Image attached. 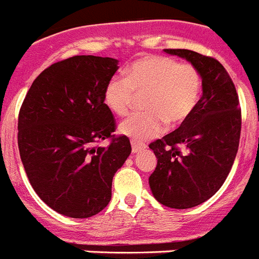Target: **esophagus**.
<instances>
[{
  "label": "esophagus",
  "instance_id": "1",
  "mask_svg": "<svg viewBox=\"0 0 259 259\" xmlns=\"http://www.w3.org/2000/svg\"><path fill=\"white\" fill-rule=\"evenodd\" d=\"M132 153H139V152L144 151L145 148H147V145L145 144H139V143H136V141L132 140Z\"/></svg>",
  "mask_w": 259,
  "mask_h": 259
}]
</instances>
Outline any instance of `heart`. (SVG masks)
<instances>
[{
	"label": "heart",
	"instance_id": "obj_1",
	"mask_svg": "<svg viewBox=\"0 0 259 259\" xmlns=\"http://www.w3.org/2000/svg\"><path fill=\"white\" fill-rule=\"evenodd\" d=\"M143 93L147 110L132 114L119 125V131L136 143L157 136L166 121L180 125L191 116L202 93V76L191 64L167 56H144L128 66L124 77L108 79L103 99L110 111L123 116L136 94Z\"/></svg>",
	"mask_w": 259,
	"mask_h": 259
}]
</instances>
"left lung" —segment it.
<instances>
[{"mask_svg":"<svg viewBox=\"0 0 259 259\" xmlns=\"http://www.w3.org/2000/svg\"><path fill=\"white\" fill-rule=\"evenodd\" d=\"M186 59L202 76L203 96L180 128L149 144L157 166L149 177L161 204L186 209L215 195L238 151L241 108L235 83L216 59L190 50H163Z\"/></svg>","mask_w":259,"mask_h":259,"instance_id":"left-lung-1","label":"left lung"}]
</instances>
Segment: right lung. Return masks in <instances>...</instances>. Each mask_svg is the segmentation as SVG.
Returning <instances> with one entry per match:
<instances>
[{
  "label": "right lung",
  "instance_id": "obj_1",
  "mask_svg": "<svg viewBox=\"0 0 259 259\" xmlns=\"http://www.w3.org/2000/svg\"><path fill=\"white\" fill-rule=\"evenodd\" d=\"M111 57L73 56L44 69L18 116V148L31 186L68 218H92L111 199L112 178L131 154L127 136H115L106 83L118 70ZM110 138L108 147L96 143Z\"/></svg>",
  "mask_w": 259,
  "mask_h": 259
}]
</instances>
